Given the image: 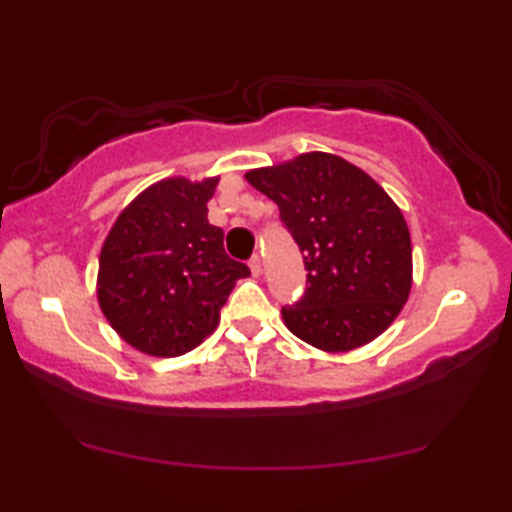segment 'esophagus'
I'll return each mask as SVG.
<instances>
[{"label": "esophagus", "instance_id": "esophagus-1", "mask_svg": "<svg viewBox=\"0 0 512 512\" xmlns=\"http://www.w3.org/2000/svg\"><path fill=\"white\" fill-rule=\"evenodd\" d=\"M248 266H250V271H253V275H255V277H259V273H262V259H259V255H253V257H250Z\"/></svg>", "mask_w": 512, "mask_h": 512}]
</instances>
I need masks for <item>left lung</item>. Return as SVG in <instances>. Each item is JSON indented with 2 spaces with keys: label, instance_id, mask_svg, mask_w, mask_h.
<instances>
[{
  "label": "left lung",
  "instance_id": "1",
  "mask_svg": "<svg viewBox=\"0 0 512 512\" xmlns=\"http://www.w3.org/2000/svg\"><path fill=\"white\" fill-rule=\"evenodd\" d=\"M246 180L280 207L305 259L307 289L284 325L323 352L386 332L409 300L411 235L402 210L366 171L332 153H302Z\"/></svg>",
  "mask_w": 512,
  "mask_h": 512
}]
</instances>
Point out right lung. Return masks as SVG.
<instances>
[{"mask_svg":"<svg viewBox=\"0 0 512 512\" xmlns=\"http://www.w3.org/2000/svg\"><path fill=\"white\" fill-rule=\"evenodd\" d=\"M219 178L146 187L117 216L99 255L97 298L112 329L151 357H180L210 336L246 264L207 221Z\"/></svg>","mask_w":512,"mask_h":512,"instance_id":"right-lung-1","label":"right lung"}]
</instances>
